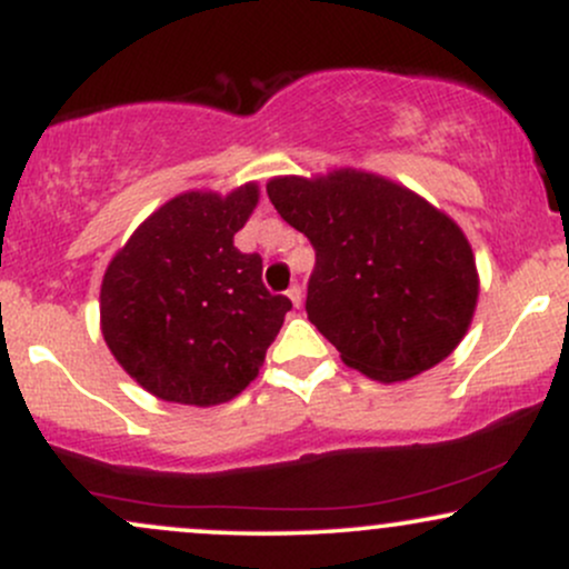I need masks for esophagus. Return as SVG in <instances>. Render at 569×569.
Masks as SVG:
<instances>
[{
    "label": "esophagus",
    "mask_w": 569,
    "mask_h": 569,
    "mask_svg": "<svg viewBox=\"0 0 569 569\" xmlns=\"http://www.w3.org/2000/svg\"><path fill=\"white\" fill-rule=\"evenodd\" d=\"M286 293H289L293 307H302V289H299V286H291V289Z\"/></svg>",
    "instance_id": "esophagus-1"
}]
</instances>
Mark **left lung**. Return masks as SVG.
I'll use <instances>...</instances> for the list:
<instances>
[{
    "label": "left lung",
    "mask_w": 569,
    "mask_h": 569,
    "mask_svg": "<svg viewBox=\"0 0 569 569\" xmlns=\"http://www.w3.org/2000/svg\"><path fill=\"white\" fill-rule=\"evenodd\" d=\"M267 194L316 248L305 310L345 367L390 385L452 356L473 321L479 270L449 213L361 168L276 176Z\"/></svg>",
    "instance_id": "8db88e82"
}]
</instances>
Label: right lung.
<instances>
[{
	"label": "right lung",
	"mask_w": 569,
	"mask_h": 569,
	"mask_svg": "<svg viewBox=\"0 0 569 569\" xmlns=\"http://www.w3.org/2000/svg\"><path fill=\"white\" fill-rule=\"evenodd\" d=\"M257 202V181L176 194L103 272V342L162 401L217 407L243 393L291 310L264 289L262 257L234 248Z\"/></svg>",
	"instance_id": "obj_1"
}]
</instances>
